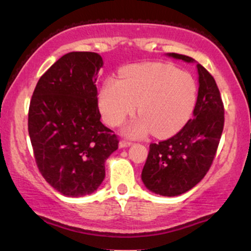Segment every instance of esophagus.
Instances as JSON below:
<instances>
[{
  "label": "esophagus",
  "instance_id": "obj_1",
  "mask_svg": "<svg viewBox=\"0 0 251 251\" xmlns=\"http://www.w3.org/2000/svg\"><path fill=\"white\" fill-rule=\"evenodd\" d=\"M132 143L129 142H125V140H122V142L119 143V148L120 149H124V148H127V146H131Z\"/></svg>",
  "mask_w": 251,
  "mask_h": 251
}]
</instances>
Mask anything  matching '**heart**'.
<instances>
[{
    "instance_id": "heart-1",
    "label": "heart",
    "mask_w": 251,
    "mask_h": 251,
    "mask_svg": "<svg viewBox=\"0 0 251 251\" xmlns=\"http://www.w3.org/2000/svg\"><path fill=\"white\" fill-rule=\"evenodd\" d=\"M198 96L195 77L171 65L146 62L124 68L119 80L108 79L98 94L100 113L111 126H119L137 108L140 116L129 122L124 133L143 138L177 133L194 113Z\"/></svg>"
}]
</instances>
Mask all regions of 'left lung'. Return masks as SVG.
<instances>
[{"label":"left lung","mask_w":251,"mask_h":251,"mask_svg":"<svg viewBox=\"0 0 251 251\" xmlns=\"http://www.w3.org/2000/svg\"><path fill=\"white\" fill-rule=\"evenodd\" d=\"M165 55L196 63L200 85L192 119L170 139L150 145L142 172L146 189L175 197L197 185L209 171L223 132L224 108L215 79L201 63L181 54Z\"/></svg>","instance_id":"obj_1"}]
</instances>
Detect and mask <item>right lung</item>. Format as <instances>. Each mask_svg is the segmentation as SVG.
Returning a JSON list of instances; mask_svg holds the SVG:
<instances>
[{"instance_id": "1", "label": "right lung", "mask_w": 251, "mask_h": 251, "mask_svg": "<svg viewBox=\"0 0 251 251\" xmlns=\"http://www.w3.org/2000/svg\"><path fill=\"white\" fill-rule=\"evenodd\" d=\"M102 57L71 51L36 83L28 113L34 157L46 181L67 197L93 194L105 163L118 149L117 135L100 122L96 81Z\"/></svg>"}]
</instances>
